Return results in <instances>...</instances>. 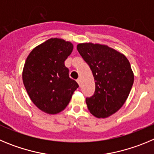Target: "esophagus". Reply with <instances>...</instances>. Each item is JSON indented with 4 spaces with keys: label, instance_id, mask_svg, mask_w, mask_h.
<instances>
[{
    "label": "esophagus",
    "instance_id": "esophagus-1",
    "mask_svg": "<svg viewBox=\"0 0 154 154\" xmlns=\"http://www.w3.org/2000/svg\"><path fill=\"white\" fill-rule=\"evenodd\" d=\"M76 81H77V82H78L79 85V86H81V80H80L79 79H78L76 80Z\"/></svg>",
    "mask_w": 154,
    "mask_h": 154
}]
</instances>
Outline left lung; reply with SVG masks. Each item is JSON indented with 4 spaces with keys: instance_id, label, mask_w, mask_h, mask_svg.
Segmentation results:
<instances>
[{
    "instance_id": "1",
    "label": "left lung",
    "mask_w": 154,
    "mask_h": 154,
    "mask_svg": "<svg viewBox=\"0 0 154 154\" xmlns=\"http://www.w3.org/2000/svg\"><path fill=\"white\" fill-rule=\"evenodd\" d=\"M77 49L90 66L95 82L94 95L85 100L88 111L98 118L114 115L126 101L134 79L128 58L99 43H79Z\"/></svg>"
}]
</instances>
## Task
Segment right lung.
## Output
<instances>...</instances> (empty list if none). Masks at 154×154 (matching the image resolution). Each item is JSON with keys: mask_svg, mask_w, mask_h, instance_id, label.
I'll use <instances>...</instances> for the list:
<instances>
[{"mask_svg": "<svg viewBox=\"0 0 154 154\" xmlns=\"http://www.w3.org/2000/svg\"><path fill=\"white\" fill-rule=\"evenodd\" d=\"M72 50L71 42L51 38L36 46L26 58L23 82L31 101L46 114L63 111L79 87L64 64Z\"/></svg>", "mask_w": 154, "mask_h": 154, "instance_id": "right-lung-1", "label": "right lung"}]
</instances>
